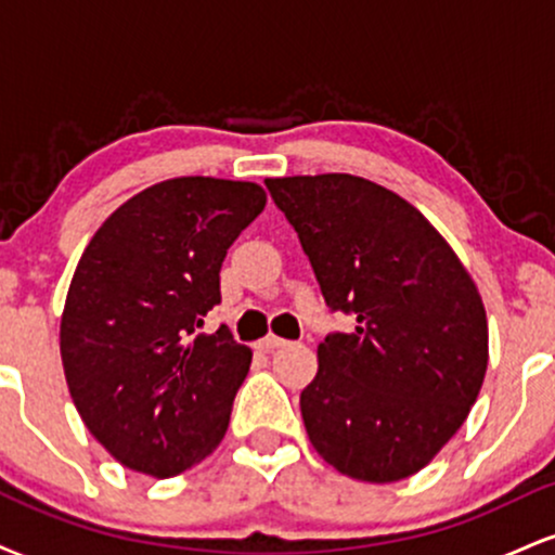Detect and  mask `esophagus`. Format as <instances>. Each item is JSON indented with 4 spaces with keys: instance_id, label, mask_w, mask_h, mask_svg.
<instances>
[{
    "instance_id": "obj_1",
    "label": "esophagus",
    "mask_w": 555,
    "mask_h": 555,
    "mask_svg": "<svg viewBox=\"0 0 555 555\" xmlns=\"http://www.w3.org/2000/svg\"><path fill=\"white\" fill-rule=\"evenodd\" d=\"M282 347H289V341L279 339V336H273V334H269V336H266V339L258 341L260 352H273V349H282Z\"/></svg>"
}]
</instances>
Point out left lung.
<instances>
[{"label":"left lung","mask_w":555,"mask_h":555,"mask_svg":"<svg viewBox=\"0 0 555 555\" xmlns=\"http://www.w3.org/2000/svg\"><path fill=\"white\" fill-rule=\"evenodd\" d=\"M331 310L352 334L318 344L299 393L305 430L336 473L399 482L420 473L473 410L488 371L480 292L412 203L354 175L271 177Z\"/></svg>","instance_id":"left-lung-1"}]
</instances>
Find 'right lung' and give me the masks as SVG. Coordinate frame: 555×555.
<instances>
[{
    "label": "right lung",
    "instance_id": "obj_1",
    "mask_svg": "<svg viewBox=\"0 0 555 555\" xmlns=\"http://www.w3.org/2000/svg\"><path fill=\"white\" fill-rule=\"evenodd\" d=\"M266 208L256 182L175 177L132 195L88 242L69 282L60 352L69 397L122 467L171 477L224 438L253 352L197 334L219 271Z\"/></svg>",
    "mask_w": 555,
    "mask_h": 555
}]
</instances>
